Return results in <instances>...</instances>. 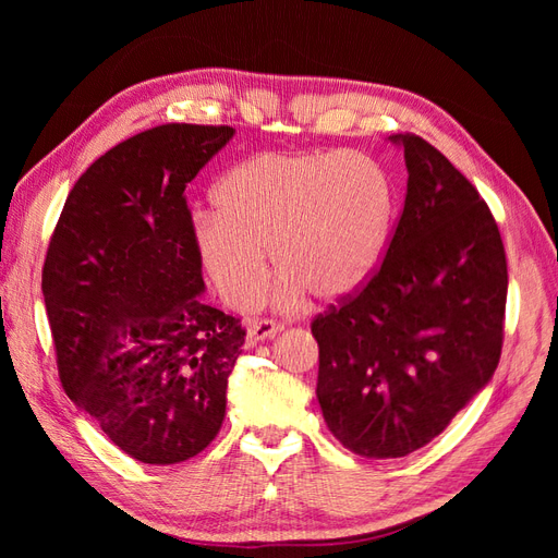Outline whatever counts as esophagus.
Returning a JSON list of instances; mask_svg holds the SVG:
<instances>
[{
	"label": "esophagus",
	"instance_id": "esophagus-1",
	"mask_svg": "<svg viewBox=\"0 0 558 558\" xmlns=\"http://www.w3.org/2000/svg\"><path fill=\"white\" fill-rule=\"evenodd\" d=\"M281 332V326L275 324V320H251L246 328V344L253 347L265 340H272Z\"/></svg>",
	"mask_w": 558,
	"mask_h": 558
}]
</instances>
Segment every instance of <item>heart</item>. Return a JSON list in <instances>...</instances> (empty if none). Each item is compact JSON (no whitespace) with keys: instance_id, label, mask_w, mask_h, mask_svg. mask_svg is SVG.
Instances as JSON below:
<instances>
[{"instance_id":"heart-1","label":"heart","mask_w":558,"mask_h":558,"mask_svg":"<svg viewBox=\"0 0 558 558\" xmlns=\"http://www.w3.org/2000/svg\"><path fill=\"white\" fill-rule=\"evenodd\" d=\"M214 214H197L191 240L216 291L253 307L269 277L275 305L295 312L310 293L340 300L377 269L393 214V183L363 150H267L234 165L211 189Z\"/></svg>"}]
</instances>
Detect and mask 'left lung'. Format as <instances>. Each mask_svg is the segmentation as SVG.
Masks as SVG:
<instances>
[{
  "mask_svg": "<svg viewBox=\"0 0 558 558\" xmlns=\"http://www.w3.org/2000/svg\"><path fill=\"white\" fill-rule=\"evenodd\" d=\"M408 195L365 289L320 314L316 398L330 433L365 459H400L440 435L492 381L508 263L480 193L428 142L393 134Z\"/></svg>",
  "mask_w": 558,
  "mask_h": 558,
  "instance_id": "left-lung-1",
  "label": "left lung"
}]
</instances>
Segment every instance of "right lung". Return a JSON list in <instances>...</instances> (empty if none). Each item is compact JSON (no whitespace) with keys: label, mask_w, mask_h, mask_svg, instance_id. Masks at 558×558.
<instances>
[{"label":"right lung","mask_w":558,"mask_h":558,"mask_svg":"<svg viewBox=\"0 0 558 558\" xmlns=\"http://www.w3.org/2000/svg\"><path fill=\"white\" fill-rule=\"evenodd\" d=\"M232 137L170 123L113 146L76 181L46 253L64 393L148 465L193 459L226 418L246 332L202 302L183 191Z\"/></svg>","instance_id":"add662e5"}]
</instances>
